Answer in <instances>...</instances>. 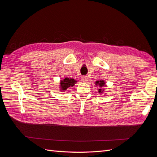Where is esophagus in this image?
Segmentation results:
<instances>
[{"instance_id": "34e87169", "label": "esophagus", "mask_w": 157, "mask_h": 157, "mask_svg": "<svg viewBox=\"0 0 157 157\" xmlns=\"http://www.w3.org/2000/svg\"><path fill=\"white\" fill-rule=\"evenodd\" d=\"M82 80L83 82H87L88 80V77L87 76H82Z\"/></svg>"}]
</instances>
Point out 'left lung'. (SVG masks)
Listing matches in <instances>:
<instances>
[{"label": "left lung", "mask_w": 157, "mask_h": 157, "mask_svg": "<svg viewBox=\"0 0 157 157\" xmlns=\"http://www.w3.org/2000/svg\"><path fill=\"white\" fill-rule=\"evenodd\" d=\"M96 86H99V88H101L104 86H105V82L103 81V80H99V81H96ZM98 92H99V93L101 94V93H103V90L101 88H99L98 90Z\"/></svg>", "instance_id": "8db88e82"}]
</instances>
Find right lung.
<instances>
[{
	"instance_id": "obj_1",
	"label": "right lung",
	"mask_w": 157,
	"mask_h": 157,
	"mask_svg": "<svg viewBox=\"0 0 157 157\" xmlns=\"http://www.w3.org/2000/svg\"><path fill=\"white\" fill-rule=\"evenodd\" d=\"M77 81L73 78H65L60 82V90L62 92H65L69 87H73Z\"/></svg>"
}]
</instances>
